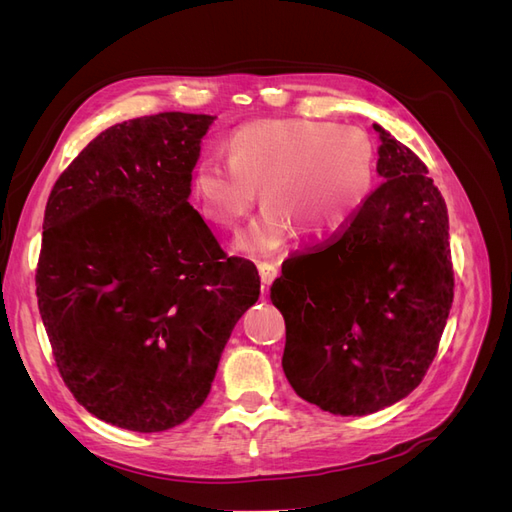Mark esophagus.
I'll return each mask as SVG.
<instances>
[{
  "label": "esophagus",
  "instance_id": "1",
  "mask_svg": "<svg viewBox=\"0 0 512 512\" xmlns=\"http://www.w3.org/2000/svg\"><path fill=\"white\" fill-rule=\"evenodd\" d=\"M258 273H260V282H262V292H267L269 284L277 277V265L275 262H258Z\"/></svg>",
  "mask_w": 512,
  "mask_h": 512
}]
</instances>
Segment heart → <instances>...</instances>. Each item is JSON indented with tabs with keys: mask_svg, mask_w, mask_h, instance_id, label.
Masks as SVG:
<instances>
[{
	"mask_svg": "<svg viewBox=\"0 0 512 512\" xmlns=\"http://www.w3.org/2000/svg\"><path fill=\"white\" fill-rule=\"evenodd\" d=\"M226 160L207 158L190 194L209 226L232 235L256 205L267 207L239 239V250L267 256L294 230L327 241L365 207L376 179V149L359 128L320 119L254 121L232 132Z\"/></svg>",
	"mask_w": 512,
	"mask_h": 512,
	"instance_id": "obj_1",
	"label": "heart"
}]
</instances>
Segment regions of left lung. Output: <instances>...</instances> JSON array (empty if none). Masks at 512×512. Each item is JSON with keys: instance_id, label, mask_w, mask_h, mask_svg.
<instances>
[{"instance_id": "1", "label": "left lung", "mask_w": 512, "mask_h": 512, "mask_svg": "<svg viewBox=\"0 0 512 512\" xmlns=\"http://www.w3.org/2000/svg\"><path fill=\"white\" fill-rule=\"evenodd\" d=\"M374 130L384 181L342 235L282 267L271 286L290 386L342 416L393 406L421 384L455 288L440 190L412 149Z\"/></svg>"}]
</instances>
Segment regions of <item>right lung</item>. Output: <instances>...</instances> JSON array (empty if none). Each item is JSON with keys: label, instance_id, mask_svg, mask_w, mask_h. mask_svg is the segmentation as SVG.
<instances>
[{"label": "right lung", "instance_id": "1", "mask_svg": "<svg viewBox=\"0 0 512 512\" xmlns=\"http://www.w3.org/2000/svg\"><path fill=\"white\" fill-rule=\"evenodd\" d=\"M211 115L158 113L98 134L44 209L36 297L61 378L102 421L164 431L205 404L260 294L188 203Z\"/></svg>", "mask_w": 512, "mask_h": 512}]
</instances>
